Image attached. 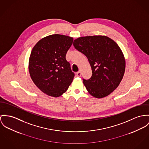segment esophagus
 Wrapping results in <instances>:
<instances>
[{
    "label": "esophagus",
    "mask_w": 149,
    "mask_h": 149,
    "mask_svg": "<svg viewBox=\"0 0 149 149\" xmlns=\"http://www.w3.org/2000/svg\"><path fill=\"white\" fill-rule=\"evenodd\" d=\"M81 75V72H80V71H78V72H77V77H80Z\"/></svg>",
    "instance_id": "esophagus-1"
}]
</instances>
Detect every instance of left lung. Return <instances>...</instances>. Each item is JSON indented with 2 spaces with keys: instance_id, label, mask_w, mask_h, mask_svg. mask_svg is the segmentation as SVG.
I'll return each instance as SVG.
<instances>
[{
  "instance_id": "1",
  "label": "left lung",
  "mask_w": 149,
  "mask_h": 149,
  "mask_svg": "<svg viewBox=\"0 0 149 149\" xmlns=\"http://www.w3.org/2000/svg\"><path fill=\"white\" fill-rule=\"evenodd\" d=\"M74 47L84 54L91 67V77L83 79L88 92L95 97L109 95L118 86L125 70V61L120 47L104 36L79 37Z\"/></svg>"
}]
</instances>
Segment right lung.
Returning a JSON list of instances; mask_svg holds the SVG:
<instances>
[{
    "mask_svg": "<svg viewBox=\"0 0 149 149\" xmlns=\"http://www.w3.org/2000/svg\"><path fill=\"white\" fill-rule=\"evenodd\" d=\"M73 42L67 36L53 34L40 40L29 60V71L35 85L44 93L59 97L67 91L75 74L66 55Z\"/></svg>",
    "mask_w": 149,
    "mask_h": 149,
    "instance_id": "1",
    "label": "right lung"
}]
</instances>
